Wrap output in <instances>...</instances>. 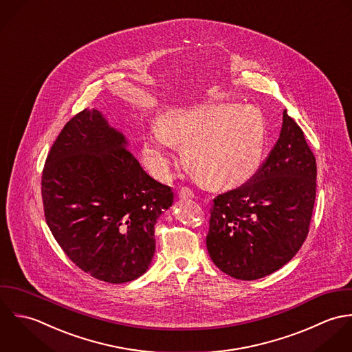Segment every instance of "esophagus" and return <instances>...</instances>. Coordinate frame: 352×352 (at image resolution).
<instances>
[{
	"label": "esophagus",
	"instance_id": "obj_1",
	"mask_svg": "<svg viewBox=\"0 0 352 352\" xmlns=\"http://www.w3.org/2000/svg\"><path fill=\"white\" fill-rule=\"evenodd\" d=\"M179 197H182V199H195V192L190 189V188H188V186H184V188H181V190H179Z\"/></svg>",
	"mask_w": 352,
	"mask_h": 352
}]
</instances>
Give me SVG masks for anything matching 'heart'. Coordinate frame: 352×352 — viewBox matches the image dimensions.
I'll return each mask as SVG.
<instances>
[{
  "mask_svg": "<svg viewBox=\"0 0 352 352\" xmlns=\"http://www.w3.org/2000/svg\"><path fill=\"white\" fill-rule=\"evenodd\" d=\"M265 142L261 113L253 106L210 103L163 114L159 128L141 144V159L149 171L164 178L177 145H186V159L212 186L246 181L258 167Z\"/></svg>",
  "mask_w": 352,
  "mask_h": 352,
  "instance_id": "obj_1",
  "label": "heart"
}]
</instances>
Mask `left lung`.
I'll list each match as a JSON object with an SVG mask.
<instances>
[{
  "label": "left lung",
  "instance_id": "1",
  "mask_svg": "<svg viewBox=\"0 0 352 352\" xmlns=\"http://www.w3.org/2000/svg\"><path fill=\"white\" fill-rule=\"evenodd\" d=\"M316 178V157L303 131L284 110L280 136L260 168L213 199L207 235L213 264L239 280L280 270L309 234Z\"/></svg>",
  "mask_w": 352,
  "mask_h": 352
}]
</instances>
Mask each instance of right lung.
Segmentation results:
<instances>
[{"label":"right lung","instance_id":"obj_1","mask_svg":"<svg viewBox=\"0 0 352 352\" xmlns=\"http://www.w3.org/2000/svg\"><path fill=\"white\" fill-rule=\"evenodd\" d=\"M46 223L81 271L113 284L140 278L155 253V224L174 200L151 178L122 133L84 109L54 141L42 173Z\"/></svg>","mask_w":352,"mask_h":352}]
</instances>
